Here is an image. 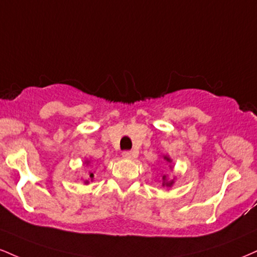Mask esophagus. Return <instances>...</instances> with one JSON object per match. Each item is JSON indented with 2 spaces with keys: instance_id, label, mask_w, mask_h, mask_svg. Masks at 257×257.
Returning a JSON list of instances; mask_svg holds the SVG:
<instances>
[{
  "instance_id": "obj_1",
  "label": "esophagus",
  "mask_w": 257,
  "mask_h": 257,
  "mask_svg": "<svg viewBox=\"0 0 257 257\" xmlns=\"http://www.w3.org/2000/svg\"><path fill=\"white\" fill-rule=\"evenodd\" d=\"M122 156H123V158L132 159L133 157H134V153H133L132 151H123V152H122Z\"/></svg>"
}]
</instances>
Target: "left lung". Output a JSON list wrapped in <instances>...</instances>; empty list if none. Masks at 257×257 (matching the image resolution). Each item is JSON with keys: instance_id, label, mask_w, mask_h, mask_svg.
Masks as SVG:
<instances>
[{"instance_id": "obj_1", "label": "left lung", "mask_w": 257, "mask_h": 257, "mask_svg": "<svg viewBox=\"0 0 257 257\" xmlns=\"http://www.w3.org/2000/svg\"><path fill=\"white\" fill-rule=\"evenodd\" d=\"M164 159H166L168 160V162H171V160H170L168 157H164ZM163 179H164V183H163V185H166V187H171L172 185V183H174V181H165V176H163Z\"/></svg>"}]
</instances>
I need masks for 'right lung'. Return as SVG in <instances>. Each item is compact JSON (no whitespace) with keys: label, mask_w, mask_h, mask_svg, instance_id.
Masks as SVG:
<instances>
[{"label":"right lung","mask_w":257,"mask_h":257,"mask_svg":"<svg viewBox=\"0 0 257 257\" xmlns=\"http://www.w3.org/2000/svg\"><path fill=\"white\" fill-rule=\"evenodd\" d=\"M89 177H91V178H93V174H91V175H89ZM86 183H88V181H86Z\"/></svg>","instance_id":"add662e5"}]
</instances>
